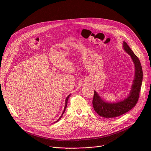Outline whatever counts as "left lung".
Instances as JSON below:
<instances>
[{
  "mask_svg": "<svg viewBox=\"0 0 151 151\" xmlns=\"http://www.w3.org/2000/svg\"><path fill=\"white\" fill-rule=\"evenodd\" d=\"M122 46L124 50L131 57L134 63V76L130 93L122 100L116 102L106 101L99 96L96 91L94 90V95L93 100L94 109L100 116L106 118L119 116L133 108L138 101L143 81V71L140 60L125 41H123Z\"/></svg>",
  "mask_w": 151,
  "mask_h": 151,
  "instance_id": "obj_1",
  "label": "left lung"
}]
</instances>
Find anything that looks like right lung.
Wrapping results in <instances>:
<instances>
[{
	"instance_id": "add662e5",
	"label": "right lung",
	"mask_w": 151,
	"mask_h": 151,
	"mask_svg": "<svg viewBox=\"0 0 151 151\" xmlns=\"http://www.w3.org/2000/svg\"><path fill=\"white\" fill-rule=\"evenodd\" d=\"M71 95V94H69L67 97H66V100H65V106H64V110H63V113H62V114L61 115V116H60V117L59 118V119H58V120H57L55 122H54V123H55V122H58L60 119H61V118L63 116V115L64 114V112H65V111H66V107H67V105H68V99H69V97H70V96Z\"/></svg>"
}]
</instances>
